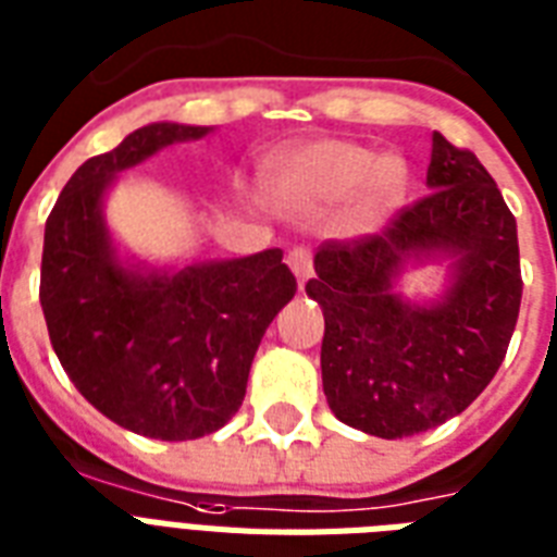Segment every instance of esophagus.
Returning <instances> with one entry per match:
<instances>
[{
  "mask_svg": "<svg viewBox=\"0 0 557 557\" xmlns=\"http://www.w3.org/2000/svg\"><path fill=\"white\" fill-rule=\"evenodd\" d=\"M288 269L295 271V277L300 280V286H304L306 280L312 277V251L306 248V245H297L288 251Z\"/></svg>",
  "mask_w": 557,
  "mask_h": 557,
  "instance_id": "1",
  "label": "esophagus"
}]
</instances>
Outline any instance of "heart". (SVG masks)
I'll return each mask as SVG.
<instances>
[{"label":"heart","mask_w":557,"mask_h":557,"mask_svg":"<svg viewBox=\"0 0 557 557\" xmlns=\"http://www.w3.org/2000/svg\"><path fill=\"white\" fill-rule=\"evenodd\" d=\"M410 170L401 156L341 138L300 144L274 173V199L297 213H318L347 199L344 222L349 231H375L384 225L407 196Z\"/></svg>","instance_id":"b5f03b06"}]
</instances>
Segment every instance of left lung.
I'll return each instance as SVG.
<instances>
[{
	"label": "left lung",
	"mask_w": 557,
	"mask_h": 557,
	"mask_svg": "<svg viewBox=\"0 0 557 557\" xmlns=\"http://www.w3.org/2000/svg\"><path fill=\"white\" fill-rule=\"evenodd\" d=\"M428 190L381 234L321 245L306 283L326 321L332 413L381 440L462 413L500 370L520 312L518 222L488 170L433 133ZM442 259L449 283L436 301L397 292L410 264Z\"/></svg>",
	"instance_id": "1"
}]
</instances>
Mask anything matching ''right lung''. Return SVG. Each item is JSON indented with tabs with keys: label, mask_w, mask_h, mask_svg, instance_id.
Returning <instances> with one entry per match:
<instances>
[{
	"label": "right lung",
	"mask_w": 557,
	"mask_h": 557,
	"mask_svg": "<svg viewBox=\"0 0 557 557\" xmlns=\"http://www.w3.org/2000/svg\"><path fill=\"white\" fill-rule=\"evenodd\" d=\"M210 126L147 124L74 170L46 222L39 304L83 398L126 431L185 442L239 410L262 335L295 297L280 248L159 269L124 260L103 216L117 173Z\"/></svg>",
	"instance_id": "right-lung-1"
}]
</instances>
